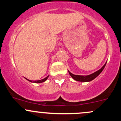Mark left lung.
Here are the masks:
<instances>
[{"label": "left lung", "instance_id": "obj_1", "mask_svg": "<svg viewBox=\"0 0 121 121\" xmlns=\"http://www.w3.org/2000/svg\"><path fill=\"white\" fill-rule=\"evenodd\" d=\"M106 63L104 64V65L100 68V69L95 72L94 73H91V74L88 75H74L73 73H72L69 70H68V72H69V75H71V77L74 80L77 81H79V82H90V81H92L94 79L96 78V77H98L99 75L100 74L102 71L103 70L104 67H105V65H106Z\"/></svg>", "mask_w": 121, "mask_h": 121}]
</instances>
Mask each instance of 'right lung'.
<instances>
[{"label": "right lung", "instance_id": "1", "mask_svg": "<svg viewBox=\"0 0 121 121\" xmlns=\"http://www.w3.org/2000/svg\"><path fill=\"white\" fill-rule=\"evenodd\" d=\"M49 75H48V77H46L45 78L43 79H41V80H38V81H31V80H29V79H28L25 78L26 79V80H28V81L29 82H32V83H42V82H45V81H46L47 79H48V78H49Z\"/></svg>", "mask_w": 121, "mask_h": 121}]
</instances>
